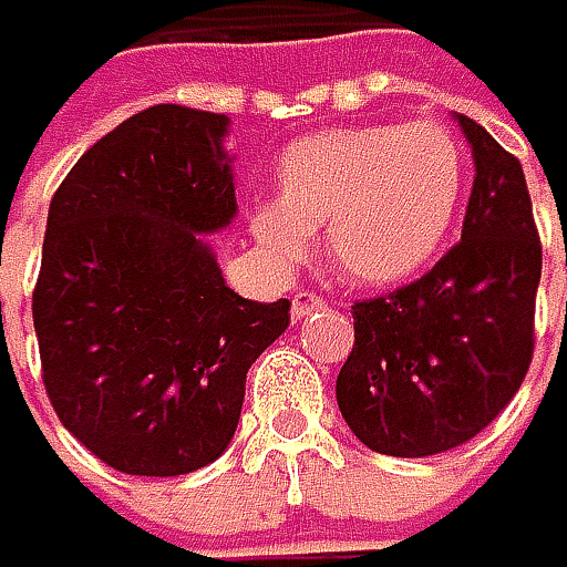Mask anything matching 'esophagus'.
Here are the masks:
<instances>
[{"mask_svg": "<svg viewBox=\"0 0 567 567\" xmlns=\"http://www.w3.org/2000/svg\"><path fill=\"white\" fill-rule=\"evenodd\" d=\"M320 308H327V301H323L320 295H315V291H295V298H291V317H295V320L315 315Z\"/></svg>", "mask_w": 567, "mask_h": 567, "instance_id": "esophagus-1", "label": "esophagus"}]
</instances>
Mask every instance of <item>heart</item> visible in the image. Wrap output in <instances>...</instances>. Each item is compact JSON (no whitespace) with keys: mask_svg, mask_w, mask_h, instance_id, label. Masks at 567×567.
<instances>
[{"mask_svg":"<svg viewBox=\"0 0 567 567\" xmlns=\"http://www.w3.org/2000/svg\"><path fill=\"white\" fill-rule=\"evenodd\" d=\"M279 198L250 212L252 237L301 262L327 227V259L350 285L382 288L420 272L450 237L468 179L465 147L440 121H372L288 144Z\"/></svg>","mask_w":567,"mask_h":567,"instance_id":"obj_1","label":"heart"}]
</instances>
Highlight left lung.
I'll use <instances>...</instances> for the list:
<instances>
[{
  "label": "left lung",
  "mask_w": 567,
  "mask_h": 567,
  "mask_svg": "<svg viewBox=\"0 0 567 567\" xmlns=\"http://www.w3.org/2000/svg\"><path fill=\"white\" fill-rule=\"evenodd\" d=\"M475 156L462 240L426 276L355 301V343L337 375L350 430L382 455L423 458L478 436L533 362L543 247L523 166L455 115Z\"/></svg>",
  "instance_id": "obj_1"
}]
</instances>
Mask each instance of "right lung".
Segmentation results:
<instances>
[{
  "instance_id": "right-lung-1",
  "label": "right lung",
  "mask_w": 567,
  "mask_h": 567,
  "mask_svg": "<svg viewBox=\"0 0 567 567\" xmlns=\"http://www.w3.org/2000/svg\"><path fill=\"white\" fill-rule=\"evenodd\" d=\"M230 117L153 105L53 192L31 315L60 423L124 475L169 478L230 446L247 372L288 298L227 288L205 234L237 215Z\"/></svg>"
}]
</instances>
